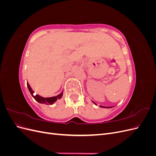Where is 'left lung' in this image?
<instances>
[{
    "label": "left lung",
    "instance_id": "1",
    "mask_svg": "<svg viewBox=\"0 0 156 156\" xmlns=\"http://www.w3.org/2000/svg\"><path fill=\"white\" fill-rule=\"evenodd\" d=\"M93 103H94V104L96 105V103H94V101H93ZM100 107H103V108H111V107H104V106H100Z\"/></svg>",
    "mask_w": 156,
    "mask_h": 156
}]
</instances>
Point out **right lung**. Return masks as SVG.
<instances>
[{
  "mask_svg": "<svg viewBox=\"0 0 156 156\" xmlns=\"http://www.w3.org/2000/svg\"><path fill=\"white\" fill-rule=\"evenodd\" d=\"M27 87H28V88H29V90L30 92L31 95L32 96L33 98H34V100L36 101L39 102L40 103H44V104H46V105H49V104L52 105L56 100L62 98V96L63 95V92H62L56 96H53V97H51V98H44V97H41L39 95H37V94H36V96H34V92L32 90V89L31 88L30 86L29 85V84L28 83H27Z\"/></svg>",
  "mask_w": 156,
  "mask_h": 156,
  "instance_id": "1",
  "label": "right lung"
}]
</instances>
